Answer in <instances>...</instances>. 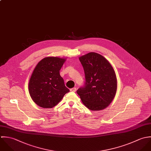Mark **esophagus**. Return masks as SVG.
<instances>
[{"label": "esophagus", "mask_w": 151, "mask_h": 151, "mask_svg": "<svg viewBox=\"0 0 151 151\" xmlns=\"http://www.w3.org/2000/svg\"><path fill=\"white\" fill-rule=\"evenodd\" d=\"M76 90V88H72V89H70V91H73V92H75V91Z\"/></svg>", "instance_id": "34e87169"}]
</instances>
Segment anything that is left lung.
Wrapping results in <instances>:
<instances>
[{
    "label": "left lung",
    "mask_w": 151,
    "mask_h": 151,
    "mask_svg": "<svg viewBox=\"0 0 151 151\" xmlns=\"http://www.w3.org/2000/svg\"><path fill=\"white\" fill-rule=\"evenodd\" d=\"M85 75V86L77 91L83 104L89 110L106 109L114 99L117 88L115 71L103 56L89 52L79 58Z\"/></svg>",
    "instance_id": "1"
}]
</instances>
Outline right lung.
I'll use <instances>...</instances> for the list:
<instances>
[{
    "instance_id": "obj_1",
    "label": "right lung",
    "mask_w": 151,
    "mask_h": 151,
    "mask_svg": "<svg viewBox=\"0 0 151 151\" xmlns=\"http://www.w3.org/2000/svg\"><path fill=\"white\" fill-rule=\"evenodd\" d=\"M66 58L48 57L35 67L29 83V91L34 102L42 108L55 106L69 91L60 70Z\"/></svg>"
}]
</instances>
